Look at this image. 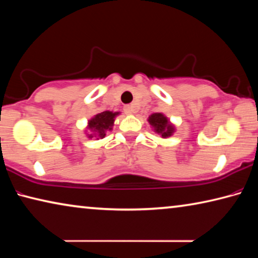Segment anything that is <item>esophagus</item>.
<instances>
[{
	"label": "esophagus",
	"mask_w": 258,
	"mask_h": 258,
	"mask_svg": "<svg viewBox=\"0 0 258 258\" xmlns=\"http://www.w3.org/2000/svg\"><path fill=\"white\" fill-rule=\"evenodd\" d=\"M134 111H135V108L133 104H127V106L124 107V112L127 113V115H132Z\"/></svg>",
	"instance_id": "esophagus-1"
}]
</instances>
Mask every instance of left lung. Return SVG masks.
Masks as SVG:
<instances>
[{
  "instance_id": "obj_1",
  "label": "left lung",
  "mask_w": 258,
  "mask_h": 258,
  "mask_svg": "<svg viewBox=\"0 0 258 258\" xmlns=\"http://www.w3.org/2000/svg\"><path fill=\"white\" fill-rule=\"evenodd\" d=\"M148 120H149L151 126H154L156 132L161 134V137L163 138L171 137L172 133L174 132V127L171 124H169V121L163 115V113H160V112L152 113Z\"/></svg>"
}]
</instances>
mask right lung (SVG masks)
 <instances>
[{
  "instance_id": "1",
  "label": "right lung",
  "mask_w": 258,
  "mask_h": 258,
  "mask_svg": "<svg viewBox=\"0 0 258 258\" xmlns=\"http://www.w3.org/2000/svg\"><path fill=\"white\" fill-rule=\"evenodd\" d=\"M118 115V112H111V111H102L95 115L92 119L89 121V128L92 132H97L99 138L106 137L107 131H110L112 128L113 121H115V117ZM92 138V134L89 135Z\"/></svg>"
}]
</instances>
